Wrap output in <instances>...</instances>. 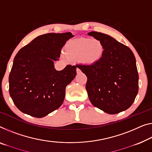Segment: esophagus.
Instances as JSON below:
<instances>
[{
  "label": "esophagus",
  "instance_id": "esophagus-1",
  "mask_svg": "<svg viewBox=\"0 0 152 152\" xmlns=\"http://www.w3.org/2000/svg\"><path fill=\"white\" fill-rule=\"evenodd\" d=\"M76 72H77V74H80V72H81V70L79 69V68H78V67H77V68H76Z\"/></svg>",
  "mask_w": 152,
  "mask_h": 152
}]
</instances>
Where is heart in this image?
Masks as SVG:
<instances>
[{
    "label": "heart",
    "instance_id": "heart-1",
    "mask_svg": "<svg viewBox=\"0 0 152 152\" xmlns=\"http://www.w3.org/2000/svg\"><path fill=\"white\" fill-rule=\"evenodd\" d=\"M104 52V46L100 40L90 38H80L72 40L65 45L64 59L80 58L85 63H94L100 59Z\"/></svg>",
    "mask_w": 152,
    "mask_h": 152
}]
</instances>
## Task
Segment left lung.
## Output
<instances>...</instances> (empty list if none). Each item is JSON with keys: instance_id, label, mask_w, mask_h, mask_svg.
I'll list each match as a JSON object with an SVG mask.
<instances>
[{"instance_id": "obj_1", "label": "left lung", "mask_w": 152, "mask_h": 152, "mask_svg": "<svg viewBox=\"0 0 152 152\" xmlns=\"http://www.w3.org/2000/svg\"><path fill=\"white\" fill-rule=\"evenodd\" d=\"M100 40L104 52L98 61L77 64L87 77L86 83L91 104L108 114L130 108L139 91V74L134 54L128 46L106 34L90 32Z\"/></svg>"}]
</instances>
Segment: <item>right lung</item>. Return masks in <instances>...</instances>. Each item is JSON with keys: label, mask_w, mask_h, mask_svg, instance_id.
<instances>
[{"label": "right lung", "mask_w": 152, "mask_h": 152, "mask_svg": "<svg viewBox=\"0 0 152 152\" xmlns=\"http://www.w3.org/2000/svg\"><path fill=\"white\" fill-rule=\"evenodd\" d=\"M74 36L70 32L39 35L20 50L9 76L11 99L20 111L41 118L59 108L65 87L76 75L75 65L56 71L54 61Z\"/></svg>", "instance_id": "obj_1"}]
</instances>
